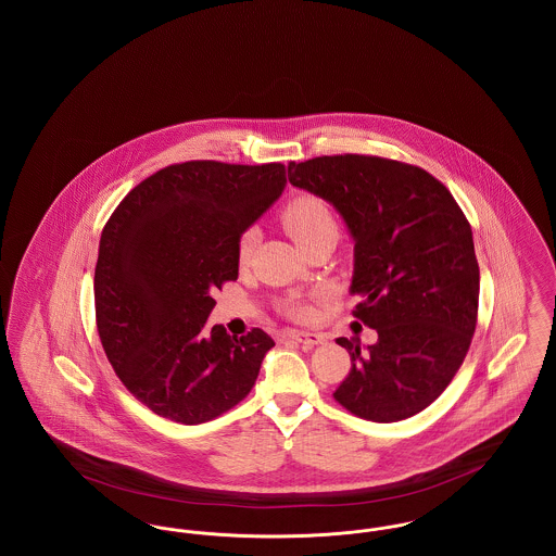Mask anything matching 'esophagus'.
I'll use <instances>...</instances> for the list:
<instances>
[{"instance_id": "obj_1", "label": "esophagus", "mask_w": 556, "mask_h": 556, "mask_svg": "<svg viewBox=\"0 0 556 556\" xmlns=\"http://www.w3.org/2000/svg\"><path fill=\"white\" fill-rule=\"evenodd\" d=\"M288 338L298 342V344L306 345V348H313V345L325 344L327 338L323 333H311V331H290Z\"/></svg>"}]
</instances>
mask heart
Segmentation results:
<instances>
[{
  "label": "heart",
  "mask_w": 556,
  "mask_h": 556,
  "mask_svg": "<svg viewBox=\"0 0 556 556\" xmlns=\"http://www.w3.org/2000/svg\"><path fill=\"white\" fill-rule=\"evenodd\" d=\"M283 225L300 248L306 241L325 236V233L338 236V223H336L333 214L327 208V204L315 195H298L295 200H291L283 211ZM256 241H258V229L250 227L241 233L238 241V258L241 265L250 261ZM288 313L293 318H308L311 317V306L291 304Z\"/></svg>",
  "instance_id": "heart-1"
}]
</instances>
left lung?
<instances>
[{
    "instance_id": "1",
    "label": "left lung",
    "mask_w": 556,
    "mask_h": 556,
    "mask_svg": "<svg viewBox=\"0 0 556 556\" xmlns=\"http://www.w3.org/2000/svg\"><path fill=\"white\" fill-rule=\"evenodd\" d=\"M288 179L331 204L354 241V317L377 342L338 338L352 369L336 400L356 417L392 424L440 396L476 333L473 231L448 189L424 168L375 156L290 162Z\"/></svg>"
}]
</instances>
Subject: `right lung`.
<instances>
[{"mask_svg":"<svg viewBox=\"0 0 556 556\" xmlns=\"http://www.w3.org/2000/svg\"><path fill=\"white\" fill-rule=\"evenodd\" d=\"M283 164L193 160L148 177L100 238L98 331L125 388L160 417L206 424L250 394L275 342L206 327L212 291L238 279V241L283 193Z\"/></svg>","mask_w":556,"mask_h":556,"instance_id":"add662e5","label":"right lung"}]
</instances>
